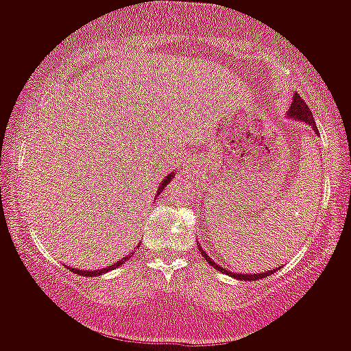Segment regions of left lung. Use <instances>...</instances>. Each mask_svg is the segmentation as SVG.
Instances as JSON below:
<instances>
[{"instance_id": "left-lung-1", "label": "left lung", "mask_w": 351, "mask_h": 351, "mask_svg": "<svg viewBox=\"0 0 351 351\" xmlns=\"http://www.w3.org/2000/svg\"><path fill=\"white\" fill-rule=\"evenodd\" d=\"M287 119L298 121V123L310 124V126H312L313 130L317 131V128H315V119H313L312 110L308 109V106H306V104H304L303 98H301L300 95H298V93H294V95H293V104H291L289 110H287ZM317 133H319V131H317ZM197 245H199V250H201L202 256H204V260L208 261V263L211 265L213 268H216V270L221 271V274L230 275V277H234V279H239V280H247V282H251V280H260V279H265V277H268V275H271V274H274L275 270H277V268H274V270L260 271V274H242V271H241V274H239V271H230V270H227V268L221 267V265L215 263V261L211 260V256H208V254H206V251H202L201 244H197Z\"/></svg>"}]
</instances>
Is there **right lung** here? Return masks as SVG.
<instances>
[{"label": "right lung", "mask_w": 351, "mask_h": 351, "mask_svg": "<svg viewBox=\"0 0 351 351\" xmlns=\"http://www.w3.org/2000/svg\"><path fill=\"white\" fill-rule=\"evenodd\" d=\"M173 176H175V171L168 173V176H166V178L162 180V182L159 183V189H157V192H156V199L159 197V194H160V192L165 191V189H166V185H168V183L171 182V178H173ZM131 256H133V253H131V254H126V256H124V258H121L119 261H116V263L109 265V267H106V268H100V270H83V268H71V267H67V265H64V267H67L69 270H71V271H74V274H77V275H83V277H97V275L107 274V271H110V270H114V268L121 267V265H123V263H126V261L130 260Z\"/></svg>", "instance_id": "1"}]
</instances>
